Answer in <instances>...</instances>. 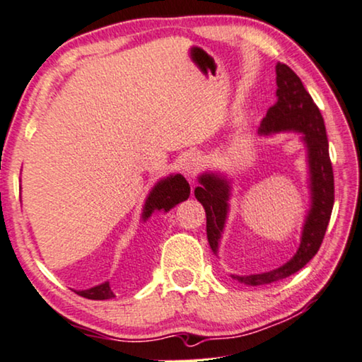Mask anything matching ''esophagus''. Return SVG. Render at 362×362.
<instances>
[{
    "instance_id": "34e87169",
    "label": "esophagus",
    "mask_w": 362,
    "mask_h": 362,
    "mask_svg": "<svg viewBox=\"0 0 362 362\" xmlns=\"http://www.w3.org/2000/svg\"><path fill=\"white\" fill-rule=\"evenodd\" d=\"M202 160L203 159L198 153H188L180 160V169L187 177L193 179V177L198 174V170L202 169Z\"/></svg>"
}]
</instances>
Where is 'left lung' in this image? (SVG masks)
<instances>
[{
	"instance_id": "1",
	"label": "left lung",
	"mask_w": 362,
	"mask_h": 362,
	"mask_svg": "<svg viewBox=\"0 0 362 362\" xmlns=\"http://www.w3.org/2000/svg\"><path fill=\"white\" fill-rule=\"evenodd\" d=\"M277 101L269 107L261 127L259 136H271L280 132L301 134V141L306 148L309 211L303 223L300 248L284 266L274 271L251 275H230L245 285H267L290 277L306 266L320 248L334 208V170L329 156L325 124L319 107L314 105L311 95L303 87L300 77L288 66L277 62ZM199 187L194 188V197L206 211V232L212 253L217 256L219 242L226 227L228 208H230L232 179L226 174L203 172L198 175Z\"/></svg>"
}]
</instances>
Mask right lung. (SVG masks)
I'll return each mask as SVG.
<instances>
[{
  "instance_id": "right-lung-1",
  "label": "right lung",
  "mask_w": 362,
  "mask_h": 362,
  "mask_svg": "<svg viewBox=\"0 0 362 362\" xmlns=\"http://www.w3.org/2000/svg\"><path fill=\"white\" fill-rule=\"evenodd\" d=\"M190 197V185L182 174H169L159 179L151 192L148 193L143 204L141 221L146 222L153 216V212H169L174 206L185 202ZM77 295L88 298V300H111L114 293L109 282L91 286L88 290H74Z\"/></svg>"
}]
</instances>
